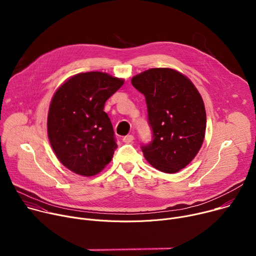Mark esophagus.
Masks as SVG:
<instances>
[{
  "instance_id": "34e87169",
  "label": "esophagus",
  "mask_w": 256,
  "mask_h": 256,
  "mask_svg": "<svg viewBox=\"0 0 256 256\" xmlns=\"http://www.w3.org/2000/svg\"><path fill=\"white\" fill-rule=\"evenodd\" d=\"M134 140V136L132 134H128V136H124V138H122V140L124 142H132V140Z\"/></svg>"
}]
</instances>
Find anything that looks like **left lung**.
Instances as JSON below:
<instances>
[{
  "mask_svg": "<svg viewBox=\"0 0 256 256\" xmlns=\"http://www.w3.org/2000/svg\"><path fill=\"white\" fill-rule=\"evenodd\" d=\"M144 95L153 140L142 151L154 168L176 173L198 153L206 134L204 100L194 83L178 70L154 68L132 79Z\"/></svg>",
  "mask_w": 256,
  "mask_h": 256,
  "instance_id": "8db88e82",
  "label": "left lung"
}]
</instances>
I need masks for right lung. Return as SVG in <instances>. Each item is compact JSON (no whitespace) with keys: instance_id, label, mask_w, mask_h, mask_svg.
I'll use <instances>...</instances> for the list:
<instances>
[{"instance_id":"right-lung-1","label":"right lung","mask_w":256,"mask_h":256,"mask_svg":"<svg viewBox=\"0 0 256 256\" xmlns=\"http://www.w3.org/2000/svg\"><path fill=\"white\" fill-rule=\"evenodd\" d=\"M124 83L102 72H80L54 92L48 134L60 162L72 172L93 176L112 161L118 144L106 112V100Z\"/></svg>"}]
</instances>
